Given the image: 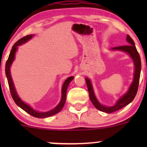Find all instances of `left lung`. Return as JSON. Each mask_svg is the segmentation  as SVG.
<instances>
[{
	"label": "left lung",
	"instance_id": "left-lung-1",
	"mask_svg": "<svg viewBox=\"0 0 147 147\" xmlns=\"http://www.w3.org/2000/svg\"><path fill=\"white\" fill-rule=\"evenodd\" d=\"M127 41L129 42V45L115 47H113L112 49L113 50H122V51L126 52V53H129V55L131 57V58L133 59L134 66H135L134 80H133V82L131 83L128 92L124 95H123L114 106L106 107L103 106L101 104L99 103V102L97 101V100L95 97V95L94 94V91H93L91 82H90V80L88 78H85L86 84H87V89H88L89 96H90V100H91L94 106L97 109L102 111V112H106V113H112V112H116V111L119 110V109H121L124 107L127 106V105H129L130 102L134 100L136 94H137L141 73V59L139 53L137 52V48L135 47V45H134V41H133V40L131 39V37L129 35H127Z\"/></svg>",
	"mask_w": 147,
	"mask_h": 147
}]
</instances>
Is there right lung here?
<instances>
[{"mask_svg":"<svg viewBox=\"0 0 147 147\" xmlns=\"http://www.w3.org/2000/svg\"><path fill=\"white\" fill-rule=\"evenodd\" d=\"M32 36H33V35H26V36L20 38V39L19 40H18L17 42L14 44V45L13 46L11 51H10V53L8 60H7L6 63H5V75H6L7 79H8V85H9L10 94H11L12 97H13V100H14V102H16V105H17L18 106L20 107L21 108V109H23L24 111H26V112L29 114V115H32V116L35 117L45 118V117H50V116H53V115L58 113V112H60L61 109H63V107H64V105L65 103V100H66L67 89V87L68 85H69V82L73 80V77H69V78H68L65 81L64 84H63V88H62L61 101H60V103L58 104V105H57L55 109H53V110L49 111V112H37V111L34 110L32 108H31L29 105H26V103H24V102L22 101V100L20 99V97H18L17 93H16V90H15L14 84H13V80H12V78H11V75H10V65L12 64V63H13V61L14 60L15 53H16V50H17L18 46L26 42L28 40H29L30 38H32Z\"/></svg>","mask_w":147,"mask_h":147,"instance_id":"right-lung-1","label":"right lung"}]
</instances>
